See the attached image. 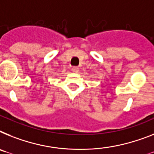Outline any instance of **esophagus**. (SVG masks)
Wrapping results in <instances>:
<instances>
[{
	"mask_svg": "<svg viewBox=\"0 0 154 154\" xmlns=\"http://www.w3.org/2000/svg\"><path fill=\"white\" fill-rule=\"evenodd\" d=\"M72 71H73V72H74V73H77V72L79 71V68H78L77 66L72 67Z\"/></svg>",
	"mask_w": 154,
	"mask_h": 154,
	"instance_id": "34e87169",
	"label": "esophagus"
}]
</instances>
